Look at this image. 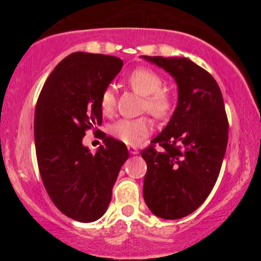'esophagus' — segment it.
<instances>
[{
  "mask_svg": "<svg viewBox=\"0 0 261 261\" xmlns=\"http://www.w3.org/2000/svg\"><path fill=\"white\" fill-rule=\"evenodd\" d=\"M128 151H129L130 154H138L139 151L135 146H128Z\"/></svg>",
  "mask_w": 261,
  "mask_h": 261,
  "instance_id": "esophagus-1",
  "label": "esophagus"
}]
</instances>
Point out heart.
Instances as JSON below:
<instances>
[{
	"label": "heart",
	"instance_id": "heart-1",
	"mask_svg": "<svg viewBox=\"0 0 261 261\" xmlns=\"http://www.w3.org/2000/svg\"><path fill=\"white\" fill-rule=\"evenodd\" d=\"M127 83L139 95L145 96V108L152 115L162 117L170 110L171 99L165 91L162 90L163 81L154 71L139 67L130 72ZM116 105L115 92L112 88L105 89L99 98V106L105 115L113 114ZM153 132V124L147 117L139 119H123L117 121L112 127V134L126 145H139Z\"/></svg>",
	"mask_w": 261,
	"mask_h": 261
}]
</instances>
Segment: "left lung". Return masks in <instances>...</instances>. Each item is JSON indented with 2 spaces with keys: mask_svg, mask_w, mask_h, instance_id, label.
I'll list each match as a JSON object with an SVG mask.
<instances>
[{
  "mask_svg": "<svg viewBox=\"0 0 261 261\" xmlns=\"http://www.w3.org/2000/svg\"><path fill=\"white\" fill-rule=\"evenodd\" d=\"M173 77L177 107L166 127L141 152L147 164L144 199L155 216L178 220L205 201L217 177L228 142L223 97L209 72L180 57H148ZM154 144L161 149L156 151Z\"/></svg>",
  "mask_w": 261,
  "mask_h": 261,
  "instance_id": "obj_1",
  "label": "left lung"
}]
</instances>
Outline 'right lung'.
I'll return each mask as SVG.
<instances>
[{
  "label": "right lung",
  "mask_w": 261,
  "mask_h": 261,
  "mask_svg": "<svg viewBox=\"0 0 261 261\" xmlns=\"http://www.w3.org/2000/svg\"><path fill=\"white\" fill-rule=\"evenodd\" d=\"M117 57L74 52L55 67L39 95L34 141L46 191L64 215L94 222L107 212L117 174L128 159L123 142L102 135L92 154L85 130L101 126L99 98L122 69Z\"/></svg>",
  "instance_id": "right-lung-1"
}]
</instances>
